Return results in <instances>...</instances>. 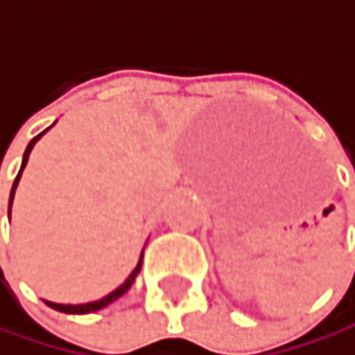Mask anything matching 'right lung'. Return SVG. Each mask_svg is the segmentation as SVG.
<instances>
[{
  "label": "right lung",
  "mask_w": 355,
  "mask_h": 355,
  "mask_svg": "<svg viewBox=\"0 0 355 355\" xmlns=\"http://www.w3.org/2000/svg\"><path fill=\"white\" fill-rule=\"evenodd\" d=\"M56 123V121H54ZM52 123V125H54ZM50 125V128H52ZM50 128H46L44 132H40L29 145H27V149H24V155H22V164H20V170H18V174H16V179H14V185H12V191H10V204H8V216L12 214V202H14V193H16V187H18V181H20V176H22V170H24V166H27V162H29V155H31V151H33V147H35V143L50 130ZM141 265H143V252H141V259H139V263H137V267L130 271V275L125 277V280L115 288V291H111L109 295H105L103 299H98V301H90V303H78V305H73V303H52V301H46V305L48 307H52V309H56V311H62V313H92V311H98V309H103V307H107V305H111L113 301H117L121 295H125L130 291V286L135 284V280H137V275H139V271H141Z\"/></svg>",
  "instance_id": "right-lung-1"
}]
</instances>
